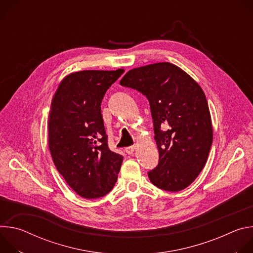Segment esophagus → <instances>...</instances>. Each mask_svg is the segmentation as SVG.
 <instances>
[{"instance_id":"1","label":"esophagus","mask_w":253,"mask_h":253,"mask_svg":"<svg viewBox=\"0 0 253 253\" xmlns=\"http://www.w3.org/2000/svg\"><path fill=\"white\" fill-rule=\"evenodd\" d=\"M134 150H135V146H134V145L125 148V152H126L127 154H132V153L134 152Z\"/></svg>"}]
</instances>
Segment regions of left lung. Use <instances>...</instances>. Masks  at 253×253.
Segmentation results:
<instances>
[{"mask_svg":"<svg viewBox=\"0 0 253 253\" xmlns=\"http://www.w3.org/2000/svg\"><path fill=\"white\" fill-rule=\"evenodd\" d=\"M120 85L145 95L150 104L159 151L158 165L148 172L150 181L171 192L188 187L205 166L213 139L203 90L167 62L132 69Z\"/></svg>","mask_w":253,"mask_h":253,"instance_id":"8db88e82","label":"left lung"}]
</instances>
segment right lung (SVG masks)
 I'll return each instance as SVG.
<instances>
[{
  "mask_svg": "<svg viewBox=\"0 0 253 253\" xmlns=\"http://www.w3.org/2000/svg\"><path fill=\"white\" fill-rule=\"evenodd\" d=\"M123 73V69L72 73L52 100L48 128L54 164L68 185L87 199L112 190L123 161L108 147L101 114L106 91Z\"/></svg>",
  "mask_w": 253,
  "mask_h": 253,
  "instance_id": "add662e5",
  "label": "right lung"
}]
</instances>
